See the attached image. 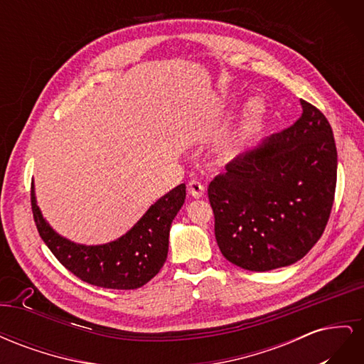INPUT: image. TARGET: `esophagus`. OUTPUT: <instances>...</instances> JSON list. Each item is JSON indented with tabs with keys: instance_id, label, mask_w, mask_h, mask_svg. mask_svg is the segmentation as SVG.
<instances>
[{
	"instance_id": "1",
	"label": "esophagus",
	"mask_w": 364,
	"mask_h": 364,
	"mask_svg": "<svg viewBox=\"0 0 364 364\" xmlns=\"http://www.w3.org/2000/svg\"><path fill=\"white\" fill-rule=\"evenodd\" d=\"M188 193L193 197H196V199H199V197H202L205 194V186L199 181H191V182H188Z\"/></svg>"
}]
</instances>
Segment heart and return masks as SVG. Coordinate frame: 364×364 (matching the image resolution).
Returning a JSON list of instances; mask_svg holds the SVG:
<instances>
[{"mask_svg": "<svg viewBox=\"0 0 364 364\" xmlns=\"http://www.w3.org/2000/svg\"><path fill=\"white\" fill-rule=\"evenodd\" d=\"M266 118V105L261 100H252L243 114V118L238 123L234 134L228 138L223 144L225 156H235L246 142L255 135V132Z\"/></svg>", "mask_w": 364, "mask_h": 364, "instance_id": "b5f03b06", "label": "heart"}]
</instances>
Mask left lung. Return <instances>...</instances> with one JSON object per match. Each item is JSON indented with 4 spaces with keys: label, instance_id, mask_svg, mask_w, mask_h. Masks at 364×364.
<instances>
[{
    "label": "left lung",
    "instance_id": "8db88e82",
    "mask_svg": "<svg viewBox=\"0 0 364 364\" xmlns=\"http://www.w3.org/2000/svg\"><path fill=\"white\" fill-rule=\"evenodd\" d=\"M296 123L241 153L208 186L215 240L235 266L267 272L304 258L322 237L337 183L326 117L301 100Z\"/></svg>",
    "mask_w": 364,
    "mask_h": 364
}]
</instances>
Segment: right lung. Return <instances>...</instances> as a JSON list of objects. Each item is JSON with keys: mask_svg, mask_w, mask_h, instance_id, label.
Segmentation results:
<instances>
[{"mask_svg": "<svg viewBox=\"0 0 364 364\" xmlns=\"http://www.w3.org/2000/svg\"><path fill=\"white\" fill-rule=\"evenodd\" d=\"M185 196V183H181L153 203L127 234L102 246L75 245L54 232L33 191L31 211L43 243L77 278L103 289L135 290L156 277L167 259L170 226Z\"/></svg>", "mask_w": 364, "mask_h": 364, "instance_id": "right-lung-1", "label": "right lung"}]
</instances>
